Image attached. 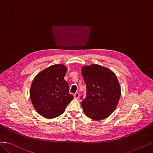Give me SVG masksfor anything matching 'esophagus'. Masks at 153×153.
I'll return each instance as SVG.
<instances>
[{"label":"esophagus","mask_w":153,"mask_h":153,"mask_svg":"<svg viewBox=\"0 0 153 153\" xmlns=\"http://www.w3.org/2000/svg\"><path fill=\"white\" fill-rule=\"evenodd\" d=\"M79 94L78 93V92H76V93H75L74 94V97L75 98V99H79Z\"/></svg>","instance_id":"34e87169"}]
</instances>
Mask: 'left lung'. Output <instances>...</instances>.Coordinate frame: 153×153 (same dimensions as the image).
Returning <instances> with one entry per match:
<instances>
[{
    "label": "left lung",
    "instance_id": "obj_1",
    "mask_svg": "<svg viewBox=\"0 0 153 153\" xmlns=\"http://www.w3.org/2000/svg\"><path fill=\"white\" fill-rule=\"evenodd\" d=\"M82 74L87 87L86 97L81 102L84 114L97 121L107 118L115 110L121 95L116 75L99 64L84 66Z\"/></svg>",
    "mask_w": 153,
    "mask_h": 153
}]
</instances>
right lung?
Instances as JSON below:
<instances>
[{
	"mask_svg": "<svg viewBox=\"0 0 153 153\" xmlns=\"http://www.w3.org/2000/svg\"><path fill=\"white\" fill-rule=\"evenodd\" d=\"M66 71L67 68L63 64H54L39 72L31 83V103L45 118H53L61 115L74 98L64 79Z\"/></svg>",
	"mask_w": 153,
	"mask_h": 153,
	"instance_id": "add662e5",
	"label": "right lung"
}]
</instances>
